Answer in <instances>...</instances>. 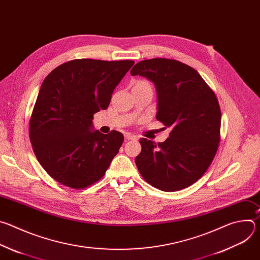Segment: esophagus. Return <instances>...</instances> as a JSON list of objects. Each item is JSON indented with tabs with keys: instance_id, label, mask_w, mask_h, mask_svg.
<instances>
[{
	"instance_id": "34e87169",
	"label": "esophagus",
	"mask_w": 260,
	"mask_h": 260,
	"mask_svg": "<svg viewBox=\"0 0 260 260\" xmlns=\"http://www.w3.org/2000/svg\"><path fill=\"white\" fill-rule=\"evenodd\" d=\"M124 137H125V140H136L137 139V137L135 135H132V134H128V133H126L124 135Z\"/></svg>"
}]
</instances>
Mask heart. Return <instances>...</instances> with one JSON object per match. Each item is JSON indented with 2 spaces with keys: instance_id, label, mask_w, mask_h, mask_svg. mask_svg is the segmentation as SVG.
<instances>
[{
  "instance_id": "1",
  "label": "heart",
  "mask_w": 260,
  "mask_h": 260,
  "mask_svg": "<svg viewBox=\"0 0 260 260\" xmlns=\"http://www.w3.org/2000/svg\"><path fill=\"white\" fill-rule=\"evenodd\" d=\"M147 84H148V85H150V84L148 83L147 81H144V80H140V81H138V82H137V84H136V85H147Z\"/></svg>"
}]
</instances>
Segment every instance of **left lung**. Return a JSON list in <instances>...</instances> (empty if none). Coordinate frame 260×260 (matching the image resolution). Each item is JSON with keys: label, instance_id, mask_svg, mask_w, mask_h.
<instances>
[{"label": "left lung", "instance_id": "1", "mask_svg": "<svg viewBox=\"0 0 260 260\" xmlns=\"http://www.w3.org/2000/svg\"><path fill=\"white\" fill-rule=\"evenodd\" d=\"M152 81L157 91L156 119L170 128L164 143L140 139L137 168L144 180L162 191L197 182L212 164L220 142L218 100L200 74L176 59L152 58L131 71Z\"/></svg>", "mask_w": 260, "mask_h": 260}]
</instances>
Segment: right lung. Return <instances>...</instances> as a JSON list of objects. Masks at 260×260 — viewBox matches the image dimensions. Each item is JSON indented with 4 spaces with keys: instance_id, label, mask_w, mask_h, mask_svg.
Wrapping results in <instances>:
<instances>
[{
    "instance_id": "1",
    "label": "right lung",
    "mask_w": 260,
    "mask_h": 260,
    "mask_svg": "<svg viewBox=\"0 0 260 260\" xmlns=\"http://www.w3.org/2000/svg\"><path fill=\"white\" fill-rule=\"evenodd\" d=\"M134 60L73 59L44 79L29 119L34 153L58 183L83 189L99 181L118 153L117 131L92 132L93 114L106 110Z\"/></svg>"
}]
</instances>
